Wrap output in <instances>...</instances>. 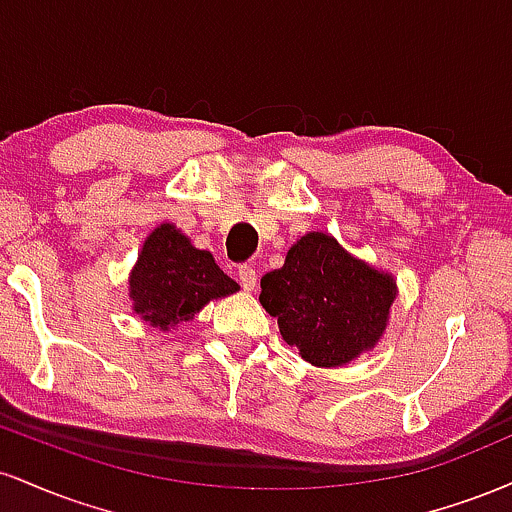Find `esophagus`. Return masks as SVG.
<instances>
[{"label": "esophagus", "mask_w": 512, "mask_h": 512, "mask_svg": "<svg viewBox=\"0 0 512 512\" xmlns=\"http://www.w3.org/2000/svg\"><path fill=\"white\" fill-rule=\"evenodd\" d=\"M238 279H240V286H243L245 291H252L257 286V272L250 267V264L238 267Z\"/></svg>", "instance_id": "obj_1"}]
</instances>
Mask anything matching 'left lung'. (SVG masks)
<instances>
[{
    "instance_id": "8db88e82",
    "label": "left lung",
    "mask_w": 512,
    "mask_h": 512,
    "mask_svg": "<svg viewBox=\"0 0 512 512\" xmlns=\"http://www.w3.org/2000/svg\"><path fill=\"white\" fill-rule=\"evenodd\" d=\"M260 303L284 342L320 368L346 366L383 337L397 284L327 233H305L284 267L264 274Z\"/></svg>"
}]
</instances>
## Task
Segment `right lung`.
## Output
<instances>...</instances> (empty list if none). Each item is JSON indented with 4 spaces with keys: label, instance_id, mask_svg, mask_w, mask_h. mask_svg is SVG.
Listing matches in <instances>:
<instances>
[{
    "label": "right lung",
    "instance_id": "add662e5",
    "mask_svg": "<svg viewBox=\"0 0 512 512\" xmlns=\"http://www.w3.org/2000/svg\"><path fill=\"white\" fill-rule=\"evenodd\" d=\"M238 289L211 252L197 250L173 223H161L151 231L129 274L132 310L163 332L192 320L214 298L231 296Z\"/></svg>",
    "mask_w": 512,
    "mask_h": 512
}]
</instances>
